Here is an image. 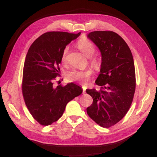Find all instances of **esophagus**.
<instances>
[{
  "label": "esophagus",
  "instance_id": "esophagus-1",
  "mask_svg": "<svg viewBox=\"0 0 157 157\" xmlns=\"http://www.w3.org/2000/svg\"><path fill=\"white\" fill-rule=\"evenodd\" d=\"M82 93H83V94H85V93H86V88L84 86H82Z\"/></svg>",
  "mask_w": 157,
  "mask_h": 157
}]
</instances>
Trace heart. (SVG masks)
Here are the masks:
<instances>
[{"label": "heart", "mask_w": 157, "mask_h": 157, "mask_svg": "<svg viewBox=\"0 0 157 157\" xmlns=\"http://www.w3.org/2000/svg\"><path fill=\"white\" fill-rule=\"evenodd\" d=\"M77 47L87 57H90L89 63L93 68L98 69L100 67V60L97 57H92L95 51V46L91 41L87 38H81L77 42ZM69 48L68 46L63 48L62 54V62L66 63L67 62V56ZM93 72L91 69H86L84 71H79L76 69L69 71L66 73V79L69 82H76L81 84H86L92 75Z\"/></svg>", "instance_id": "obj_1"}]
</instances>
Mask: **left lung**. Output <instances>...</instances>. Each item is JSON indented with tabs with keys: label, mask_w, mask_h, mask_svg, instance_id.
I'll list each match as a JSON object with an SVG mask.
<instances>
[{
	"label": "left lung",
	"mask_w": 157,
	"mask_h": 157,
	"mask_svg": "<svg viewBox=\"0 0 157 157\" xmlns=\"http://www.w3.org/2000/svg\"><path fill=\"white\" fill-rule=\"evenodd\" d=\"M88 37L102 55L100 73L95 84L100 89H86L94 102L87 107L89 116L109 128L118 123L129 111L136 89L134 59L128 45L113 31H94Z\"/></svg>",
	"instance_id": "obj_1"
}]
</instances>
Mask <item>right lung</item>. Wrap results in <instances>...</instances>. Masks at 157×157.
Here are the masks:
<instances>
[{"instance_id": "right-lung-1", "label": "right lung", "mask_w": 157, "mask_h": 157, "mask_svg": "<svg viewBox=\"0 0 157 157\" xmlns=\"http://www.w3.org/2000/svg\"><path fill=\"white\" fill-rule=\"evenodd\" d=\"M80 35L66 32H48L38 37L29 48L23 71L22 94L34 120L50 125L62 116L68 102L82 92L73 83L65 86L54 82L59 76V64L66 46Z\"/></svg>"}]
</instances>
